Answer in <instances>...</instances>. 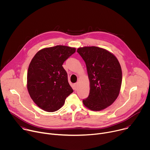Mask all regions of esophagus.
<instances>
[{"label": "esophagus", "mask_w": 150, "mask_h": 150, "mask_svg": "<svg viewBox=\"0 0 150 150\" xmlns=\"http://www.w3.org/2000/svg\"><path fill=\"white\" fill-rule=\"evenodd\" d=\"M78 82H76V83H75V84H74V86H75V89L76 90L77 88H78Z\"/></svg>", "instance_id": "1"}]
</instances>
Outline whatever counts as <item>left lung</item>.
Returning a JSON list of instances; mask_svg holds the SVG:
<instances>
[{
	"label": "left lung",
	"instance_id": "8db88e82",
	"mask_svg": "<svg viewBox=\"0 0 150 150\" xmlns=\"http://www.w3.org/2000/svg\"><path fill=\"white\" fill-rule=\"evenodd\" d=\"M77 52L86 64L90 82L89 96L82 102L91 110H103L119 96L122 80L120 63L113 54L98 47H80Z\"/></svg>",
	"mask_w": 150,
	"mask_h": 150
}]
</instances>
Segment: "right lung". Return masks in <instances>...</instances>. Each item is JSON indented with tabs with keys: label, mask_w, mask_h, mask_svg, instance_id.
<instances>
[{
	"label": "right lung",
	"mask_w": 150,
	"mask_h": 150,
	"mask_svg": "<svg viewBox=\"0 0 150 150\" xmlns=\"http://www.w3.org/2000/svg\"><path fill=\"white\" fill-rule=\"evenodd\" d=\"M75 51V48L56 46L38 51L31 60L27 88L33 101L41 109L49 112L58 110L73 93L62 65Z\"/></svg>",
	"instance_id": "add662e5"
}]
</instances>
